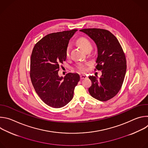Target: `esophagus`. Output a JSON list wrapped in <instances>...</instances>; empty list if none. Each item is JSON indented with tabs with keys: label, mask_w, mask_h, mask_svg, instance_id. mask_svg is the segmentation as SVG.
<instances>
[{
	"label": "esophagus",
	"mask_w": 148,
	"mask_h": 148,
	"mask_svg": "<svg viewBox=\"0 0 148 148\" xmlns=\"http://www.w3.org/2000/svg\"><path fill=\"white\" fill-rule=\"evenodd\" d=\"M87 78V77H86L85 75H80V78H81V79H85V78Z\"/></svg>",
	"instance_id": "34e87169"
}]
</instances>
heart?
<instances>
[{"label":"heart","instance_id":"heart-1","mask_svg":"<svg viewBox=\"0 0 148 148\" xmlns=\"http://www.w3.org/2000/svg\"><path fill=\"white\" fill-rule=\"evenodd\" d=\"M77 43L78 45L86 51L88 50H91L92 49V46L91 42L88 39H87L86 37H80L77 40ZM70 47L68 46L66 50V56L67 57H69L70 56ZM86 64L85 63L82 62H78L75 64V68L77 70H78L79 72H83L86 70Z\"/></svg>","mask_w":148,"mask_h":148}]
</instances>
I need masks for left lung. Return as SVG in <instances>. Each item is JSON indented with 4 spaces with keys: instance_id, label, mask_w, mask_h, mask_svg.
<instances>
[{
    "instance_id": "left-lung-1",
    "label": "left lung",
    "mask_w": 148,
    "mask_h": 148,
    "mask_svg": "<svg viewBox=\"0 0 148 148\" xmlns=\"http://www.w3.org/2000/svg\"><path fill=\"white\" fill-rule=\"evenodd\" d=\"M79 31L95 41L98 49L95 70L102 72L99 79L89 77L92 82L89 92L99 101H107L114 97L122 86L126 71L125 53L116 37L107 30L92 28Z\"/></svg>"
}]
</instances>
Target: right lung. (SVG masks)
Here are the masks:
<instances>
[{
	"mask_svg": "<svg viewBox=\"0 0 148 148\" xmlns=\"http://www.w3.org/2000/svg\"><path fill=\"white\" fill-rule=\"evenodd\" d=\"M77 29L49 34L34 46L30 58V76L39 97L53 108L65 106L73 98L79 81L75 73L60 77L59 68L66 60V50Z\"/></svg>",
	"mask_w": 148,
	"mask_h": 148,
	"instance_id": "add662e5",
	"label": "right lung"
}]
</instances>
